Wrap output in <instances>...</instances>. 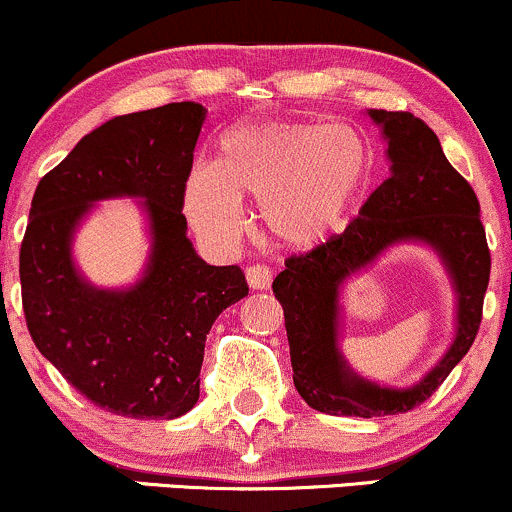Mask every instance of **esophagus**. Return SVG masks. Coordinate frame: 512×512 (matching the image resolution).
<instances>
[{
	"label": "esophagus",
	"instance_id": "34e87169",
	"mask_svg": "<svg viewBox=\"0 0 512 512\" xmlns=\"http://www.w3.org/2000/svg\"><path fill=\"white\" fill-rule=\"evenodd\" d=\"M246 280H249V285L254 290H268L271 288L273 273L271 268L263 266V263H254V266L246 268Z\"/></svg>",
	"mask_w": 512,
	"mask_h": 512
}]
</instances>
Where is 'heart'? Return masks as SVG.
<instances>
[{
    "label": "heart",
    "mask_w": 512,
    "mask_h": 512,
    "mask_svg": "<svg viewBox=\"0 0 512 512\" xmlns=\"http://www.w3.org/2000/svg\"><path fill=\"white\" fill-rule=\"evenodd\" d=\"M371 163V148L351 126H241L219 144L217 168L190 173L185 212L202 236L227 244L244 229L241 197H254L271 236L307 249L344 222L371 180Z\"/></svg>",
    "instance_id": "b5f03b06"
}]
</instances>
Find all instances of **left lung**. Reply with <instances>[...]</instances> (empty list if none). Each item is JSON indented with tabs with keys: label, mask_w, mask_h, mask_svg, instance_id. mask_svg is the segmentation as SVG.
Segmentation results:
<instances>
[{
	"label": "left lung",
	"mask_w": 512,
	"mask_h": 512,
	"mask_svg": "<svg viewBox=\"0 0 512 512\" xmlns=\"http://www.w3.org/2000/svg\"><path fill=\"white\" fill-rule=\"evenodd\" d=\"M368 114L383 126L390 178L371 192L342 234L288 256L285 271L273 280L288 329L293 383L310 408L327 415H398L425 403L474 344L491 278L481 205L447 161L437 134L410 112ZM412 238L434 245L448 263L460 293V329L453 349L417 387L381 389L356 377L338 356V285L388 245Z\"/></svg>",
	"instance_id": "left-lung-1"
}]
</instances>
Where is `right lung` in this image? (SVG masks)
Wrapping results in <instances>:
<instances>
[{
	"instance_id": "1",
	"label": "right lung",
	"mask_w": 512,
	"mask_h": 512,
	"mask_svg": "<svg viewBox=\"0 0 512 512\" xmlns=\"http://www.w3.org/2000/svg\"><path fill=\"white\" fill-rule=\"evenodd\" d=\"M207 109L173 102L114 117L41 178L19 251L21 305L36 349L97 408L173 420L200 398L214 320L249 293L239 266L192 249L185 188ZM145 197L154 254L131 291H97L74 271L69 236L104 196Z\"/></svg>"
}]
</instances>
